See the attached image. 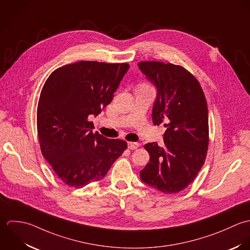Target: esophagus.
<instances>
[{
	"mask_svg": "<svg viewBox=\"0 0 250 250\" xmlns=\"http://www.w3.org/2000/svg\"><path fill=\"white\" fill-rule=\"evenodd\" d=\"M127 147L129 150H136L139 148V143L137 142H128Z\"/></svg>",
	"mask_w": 250,
	"mask_h": 250,
	"instance_id": "34e87169",
	"label": "esophagus"
}]
</instances>
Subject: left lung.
I'll return each instance as SVG.
<instances>
[{"instance_id":"8db88e82","label":"left lung","mask_w":250,"mask_h":250,"mask_svg":"<svg viewBox=\"0 0 250 250\" xmlns=\"http://www.w3.org/2000/svg\"><path fill=\"white\" fill-rule=\"evenodd\" d=\"M138 66L157 89L152 123L167 127L164 146L144 147L150 161L141 180L163 193L188 188L205 163L208 147V105L199 81L184 66L162 62H140Z\"/></svg>"}]
</instances>
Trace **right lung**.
Wrapping results in <instances>:
<instances>
[{"label": "right lung", "instance_id": "obj_1", "mask_svg": "<svg viewBox=\"0 0 250 250\" xmlns=\"http://www.w3.org/2000/svg\"><path fill=\"white\" fill-rule=\"evenodd\" d=\"M129 64L80 61L54 70L38 104L41 150L66 185L83 188L100 181L127 144L94 133L90 115H99L114 97Z\"/></svg>", "mask_w": 250, "mask_h": 250}]
</instances>
